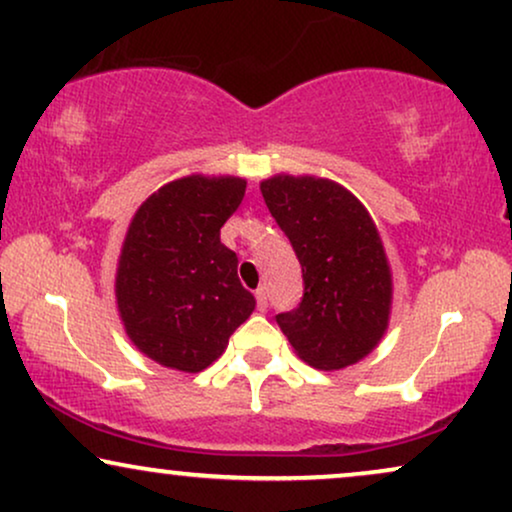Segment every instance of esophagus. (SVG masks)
<instances>
[{"mask_svg": "<svg viewBox=\"0 0 512 512\" xmlns=\"http://www.w3.org/2000/svg\"><path fill=\"white\" fill-rule=\"evenodd\" d=\"M255 297H257V309H260V312H267V307H269V293H267V288L264 286H260L255 290Z\"/></svg>", "mask_w": 512, "mask_h": 512, "instance_id": "34e87169", "label": "esophagus"}]
</instances>
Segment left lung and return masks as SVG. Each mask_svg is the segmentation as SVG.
<instances>
[{"label": "left lung", "instance_id": "left-lung-1", "mask_svg": "<svg viewBox=\"0 0 512 512\" xmlns=\"http://www.w3.org/2000/svg\"><path fill=\"white\" fill-rule=\"evenodd\" d=\"M264 203L302 264L300 307L276 316L295 354L340 371L371 354L390 326L392 269L364 203L323 177L274 174Z\"/></svg>", "mask_w": 512, "mask_h": 512}]
</instances>
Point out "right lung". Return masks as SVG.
I'll return each mask as SVG.
<instances>
[{"instance_id":"1","label":"right lung","mask_w":512,"mask_h":512,"mask_svg":"<svg viewBox=\"0 0 512 512\" xmlns=\"http://www.w3.org/2000/svg\"><path fill=\"white\" fill-rule=\"evenodd\" d=\"M245 186L243 177L189 174L160 186L134 212L115 302L127 338L155 364L200 373L255 309L238 281L236 252L219 241Z\"/></svg>"}]
</instances>
